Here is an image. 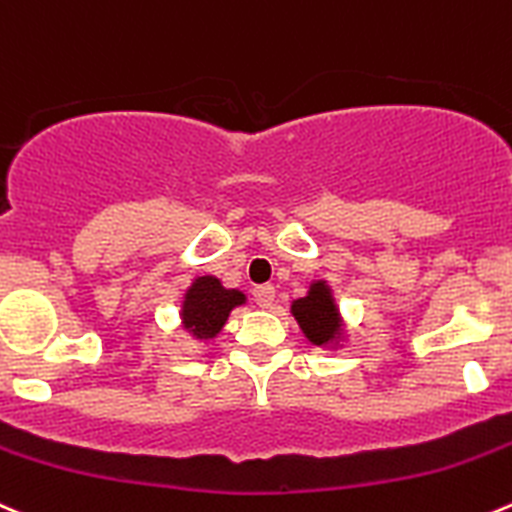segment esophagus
<instances>
[{
  "mask_svg": "<svg viewBox=\"0 0 512 512\" xmlns=\"http://www.w3.org/2000/svg\"><path fill=\"white\" fill-rule=\"evenodd\" d=\"M255 302L260 307H272V302H275V287L272 285H260L255 287Z\"/></svg>",
  "mask_w": 512,
  "mask_h": 512,
  "instance_id": "esophagus-1",
  "label": "esophagus"
}]
</instances>
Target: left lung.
<instances>
[{
  "instance_id": "obj_1",
  "label": "left lung",
  "mask_w": 512,
  "mask_h": 512,
  "mask_svg": "<svg viewBox=\"0 0 512 512\" xmlns=\"http://www.w3.org/2000/svg\"><path fill=\"white\" fill-rule=\"evenodd\" d=\"M290 312L312 345H335L342 340V317L325 280L312 282L307 295L292 302Z\"/></svg>"
}]
</instances>
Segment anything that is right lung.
I'll use <instances>...</instances> for the list:
<instances>
[{"mask_svg": "<svg viewBox=\"0 0 512 512\" xmlns=\"http://www.w3.org/2000/svg\"><path fill=\"white\" fill-rule=\"evenodd\" d=\"M245 302V292L227 290L217 277H195L182 300V327L197 340H212L225 327L230 312Z\"/></svg>", "mask_w": 512, "mask_h": 512, "instance_id": "1", "label": "right lung"}]
</instances>
